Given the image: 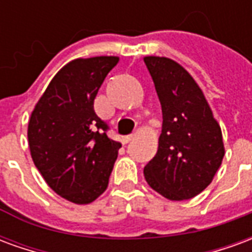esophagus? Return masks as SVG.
<instances>
[{
    "label": "esophagus",
    "mask_w": 252,
    "mask_h": 252,
    "mask_svg": "<svg viewBox=\"0 0 252 252\" xmlns=\"http://www.w3.org/2000/svg\"><path fill=\"white\" fill-rule=\"evenodd\" d=\"M132 139H133V135H126V136L123 137V143H124V144H126V143L131 142Z\"/></svg>",
    "instance_id": "1"
}]
</instances>
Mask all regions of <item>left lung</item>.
Returning a JSON list of instances; mask_svg holds the SVG:
<instances>
[{
    "label": "left lung",
    "mask_w": 252,
    "mask_h": 252,
    "mask_svg": "<svg viewBox=\"0 0 252 252\" xmlns=\"http://www.w3.org/2000/svg\"><path fill=\"white\" fill-rule=\"evenodd\" d=\"M162 105L158 153L144 178L159 194L189 200L209 185L224 157L221 129L189 72L169 58L146 57Z\"/></svg>",
    "instance_id": "left-lung-1"
}]
</instances>
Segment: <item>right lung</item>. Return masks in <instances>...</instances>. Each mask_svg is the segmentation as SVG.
<instances>
[{
  "label": "right lung",
  "instance_id": "right-lung-1",
  "mask_svg": "<svg viewBox=\"0 0 252 252\" xmlns=\"http://www.w3.org/2000/svg\"><path fill=\"white\" fill-rule=\"evenodd\" d=\"M116 57L75 59L54 77L31 115L33 163L55 193L89 204L108 188L120 143L94 112V98Z\"/></svg>",
  "mask_w": 252,
  "mask_h": 252
}]
</instances>
